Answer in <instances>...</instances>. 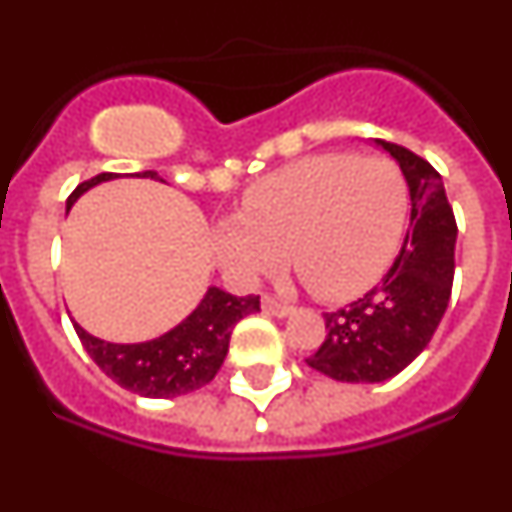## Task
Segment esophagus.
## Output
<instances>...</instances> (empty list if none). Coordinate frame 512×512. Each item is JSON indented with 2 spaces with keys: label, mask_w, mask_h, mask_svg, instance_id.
I'll list each match as a JSON object with an SVG mask.
<instances>
[{
  "label": "esophagus",
  "mask_w": 512,
  "mask_h": 512,
  "mask_svg": "<svg viewBox=\"0 0 512 512\" xmlns=\"http://www.w3.org/2000/svg\"><path fill=\"white\" fill-rule=\"evenodd\" d=\"M261 307H264V312H269V315H277V318H287V315L295 312V307L287 305V302H279L277 297L271 295L261 297Z\"/></svg>",
  "instance_id": "1"
}]
</instances>
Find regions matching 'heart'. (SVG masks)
Returning a JSON list of instances; mask_svg holds the SVG:
<instances>
[{"mask_svg": "<svg viewBox=\"0 0 512 512\" xmlns=\"http://www.w3.org/2000/svg\"><path fill=\"white\" fill-rule=\"evenodd\" d=\"M408 212V182L392 158L320 153L253 184L212 241L238 284L271 274L287 248L312 295L338 302L372 287L390 266Z\"/></svg>", "mask_w": 512, "mask_h": 512, "instance_id": "obj_1", "label": "heart"}]
</instances>
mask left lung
Listing matches in <instances>:
<instances>
[{
    "label": "left lung",
    "mask_w": 512,
    "mask_h": 512,
    "mask_svg": "<svg viewBox=\"0 0 512 512\" xmlns=\"http://www.w3.org/2000/svg\"><path fill=\"white\" fill-rule=\"evenodd\" d=\"M397 161L410 187V228L382 282L343 310L325 312V336L307 366L336 382L372 384L420 356L449 307L456 220L441 174L408 148L374 140Z\"/></svg>",
    "instance_id": "8db88e82"
}]
</instances>
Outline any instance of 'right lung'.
Returning <instances> with one entry per match:
<instances>
[{
	"label": "right lung",
	"mask_w": 512,
	"mask_h": 512,
	"mask_svg": "<svg viewBox=\"0 0 512 512\" xmlns=\"http://www.w3.org/2000/svg\"><path fill=\"white\" fill-rule=\"evenodd\" d=\"M120 174H97L89 182L79 184L66 200V212L87 189L102 182L117 179ZM140 179L164 182L156 171H138ZM259 297H235L223 289L210 287L202 302L189 312L179 325L143 343H110L92 336L74 323L81 346L87 348L94 364L102 369L112 382L140 397H179L200 390L215 379L217 369L223 366L228 354L230 333L235 323L246 315L259 312Z\"/></svg>",
	"instance_id": "1"
}]
</instances>
